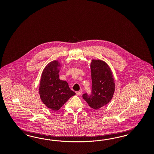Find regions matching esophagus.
Segmentation results:
<instances>
[{
    "mask_svg": "<svg viewBox=\"0 0 154 154\" xmlns=\"http://www.w3.org/2000/svg\"><path fill=\"white\" fill-rule=\"evenodd\" d=\"M82 93V91H76V92H75V93H76V94H77V95H81Z\"/></svg>",
    "mask_w": 154,
    "mask_h": 154,
    "instance_id": "obj_1",
    "label": "esophagus"
}]
</instances>
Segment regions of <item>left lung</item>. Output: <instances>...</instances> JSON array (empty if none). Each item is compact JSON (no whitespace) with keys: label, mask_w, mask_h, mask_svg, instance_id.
<instances>
[{"label":"left lung","mask_w":154,"mask_h":154,"mask_svg":"<svg viewBox=\"0 0 154 154\" xmlns=\"http://www.w3.org/2000/svg\"><path fill=\"white\" fill-rule=\"evenodd\" d=\"M92 92L89 96L84 94L82 97L94 109L107 105L113 96L115 83L112 70L107 63L102 60L92 59L90 64Z\"/></svg>","instance_id":"1"}]
</instances>
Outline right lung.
Instances as JSON below:
<instances>
[{
  "label": "right lung",
  "instance_id": "obj_1",
  "mask_svg": "<svg viewBox=\"0 0 154 154\" xmlns=\"http://www.w3.org/2000/svg\"><path fill=\"white\" fill-rule=\"evenodd\" d=\"M61 64L57 60L50 62L42 71L39 94L47 107L56 111L75 93L70 90L66 81L59 79Z\"/></svg>",
  "mask_w": 154,
  "mask_h": 154
}]
</instances>
